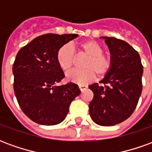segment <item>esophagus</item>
Returning <instances> with one entry per match:
<instances>
[{
    "mask_svg": "<svg viewBox=\"0 0 152 152\" xmlns=\"http://www.w3.org/2000/svg\"><path fill=\"white\" fill-rule=\"evenodd\" d=\"M79 89H80V90L82 92V91H84L85 89H87V86H79Z\"/></svg>",
    "mask_w": 152,
    "mask_h": 152,
    "instance_id": "obj_1",
    "label": "esophagus"
}]
</instances>
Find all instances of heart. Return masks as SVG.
<instances>
[{
    "label": "heart",
    "mask_w": 152,
    "mask_h": 152,
    "mask_svg": "<svg viewBox=\"0 0 152 152\" xmlns=\"http://www.w3.org/2000/svg\"><path fill=\"white\" fill-rule=\"evenodd\" d=\"M80 53L87 56L82 64L84 70L72 71L67 73L66 78L80 86L90 83L95 78H103L112 71V57L105 54L103 47L94 40H86L80 44ZM57 63L62 70L68 72L76 63L75 50L72 45L65 44L60 47L56 53Z\"/></svg>",
    "instance_id": "obj_1"
}]
</instances>
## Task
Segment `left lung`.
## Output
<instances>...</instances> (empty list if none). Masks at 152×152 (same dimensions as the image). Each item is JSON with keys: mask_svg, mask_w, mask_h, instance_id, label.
Wrapping results in <instances>:
<instances>
[{"mask_svg": "<svg viewBox=\"0 0 152 152\" xmlns=\"http://www.w3.org/2000/svg\"><path fill=\"white\" fill-rule=\"evenodd\" d=\"M112 55V71L100 81L89 86L94 98L89 104L93 121L101 126L120 124L133 114L142 90L143 66L130 45L115 37H102Z\"/></svg>", "mask_w": 152, "mask_h": 152, "instance_id": "1", "label": "left lung"}]
</instances>
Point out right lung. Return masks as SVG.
<instances>
[{
	"label": "right lung",
	"mask_w": 152,
	"mask_h": 152,
	"mask_svg": "<svg viewBox=\"0 0 152 152\" xmlns=\"http://www.w3.org/2000/svg\"><path fill=\"white\" fill-rule=\"evenodd\" d=\"M78 37L77 34L41 35L21 48L13 65L14 90L18 105L36 123L54 125L61 123L80 90L69 82L55 86L64 78L57 63L60 47Z\"/></svg>",
	"instance_id": "1"
}]
</instances>
